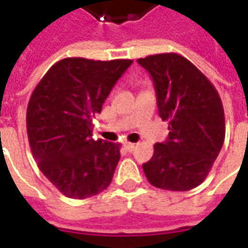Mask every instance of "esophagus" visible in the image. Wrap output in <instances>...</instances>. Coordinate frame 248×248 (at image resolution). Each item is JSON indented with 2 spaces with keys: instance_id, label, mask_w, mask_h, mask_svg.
<instances>
[{
  "instance_id": "obj_1",
  "label": "esophagus",
  "mask_w": 248,
  "mask_h": 248,
  "mask_svg": "<svg viewBox=\"0 0 248 248\" xmlns=\"http://www.w3.org/2000/svg\"><path fill=\"white\" fill-rule=\"evenodd\" d=\"M124 149H125L128 153H131V151H134V149H135V144H134V143H125V144H124Z\"/></svg>"
}]
</instances>
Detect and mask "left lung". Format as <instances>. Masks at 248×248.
<instances>
[{"mask_svg":"<svg viewBox=\"0 0 248 248\" xmlns=\"http://www.w3.org/2000/svg\"><path fill=\"white\" fill-rule=\"evenodd\" d=\"M138 62L151 75L159 117L169 123L168 140L154 144L153 157L143 164L144 174L161 190H192L207 177L225 139L220 95L182 54H153Z\"/></svg>","mask_w":248,"mask_h":248,"instance_id":"8db88e82","label":"left lung"}]
</instances>
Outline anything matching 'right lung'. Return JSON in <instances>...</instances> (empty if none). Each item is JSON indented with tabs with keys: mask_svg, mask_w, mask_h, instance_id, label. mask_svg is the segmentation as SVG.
<instances>
[{
	"mask_svg": "<svg viewBox=\"0 0 248 248\" xmlns=\"http://www.w3.org/2000/svg\"><path fill=\"white\" fill-rule=\"evenodd\" d=\"M132 60L66 57L45 74L27 106L31 153L49 182L74 199L109 187L120 159V143L94 140L91 119Z\"/></svg>",
	"mask_w": 248,
	"mask_h": 248,
	"instance_id": "add662e5",
	"label": "right lung"
}]
</instances>
